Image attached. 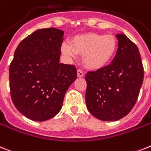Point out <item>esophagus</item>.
Segmentation results:
<instances>
[{"instance_id":"esophagus-1","label":"esophagus","mask_w":151,"mask_h":151,"mask_svg":"<svg viewBox=\"0 0 151 151\" xmlns=\"http://www.w3.org/2000/svg\"><path fill=\"white\" fill-rule=\"evenodd\" d=\"M78 78H82V77H84V72L82 71L81 69L78 70Z\"/></svg>"}]
</instances>
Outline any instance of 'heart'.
Masks as SVG:
<instances>
[{
    "mask_svg": "<svg viewBox=\"0 0 151 151\" xmlns=\"http://www.w3.org/2000/svg\"><path fill=\"white\" fill-rule=\"evenodd\" d=\"M117 40L112 35L88 33L77 35L70 42V46L63 44L61 50L68 57L74 53L82 56V61L89 70L103 68L113 58L117 49Z\"/></svg>",
    "mask_w": 151,
    "mask_h": 151,
    "instance_id": "b5f03b06",
    "label": "heart"
}]
</instances>
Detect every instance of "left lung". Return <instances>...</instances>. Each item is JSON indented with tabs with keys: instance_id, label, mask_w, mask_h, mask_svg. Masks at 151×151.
<instances>
[{
	"instance_id": "8db88e82",
	"label": "left lung",
	"mask_w": 151,
	"mask_h": 151,
	"mask_svg": "<svg viewBox=\"0 0 151 151\" xmlns=\"http://www.w3.org/2000/svg\"><path fill=\"white\" fill-rule=\"evenodd\" d=\"M118 50L111 63L85 75V101L88 110L102 121L123 118L134 107L144 76L136 44L119 33Z\"/></svg>"
}]
</instances>
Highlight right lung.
Instances as JSON below:
<instances>
[{
    "mask_svg": "<svg viewBox=\"0 0 151 151\" xmlns=\"http://www.w3.org/2000/svg\"><path fill=\"white\" fill-rule=\"evenodd\" d=\"M63 31L39 29L24 38L9 66L12 100L21 113L46 121L60 111L65 93L78 77L74 65L60 63Z\"/></svg>",
    "mask_w": 151,
    "mask_h": 151,
    "instance_id": "right-lung-1",
    "label": "right lung"
}]
</instances>
